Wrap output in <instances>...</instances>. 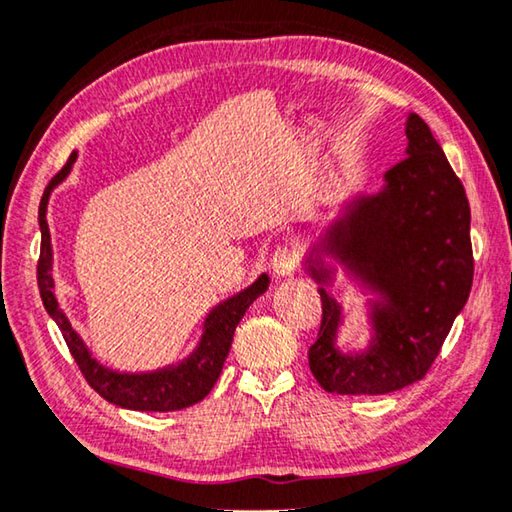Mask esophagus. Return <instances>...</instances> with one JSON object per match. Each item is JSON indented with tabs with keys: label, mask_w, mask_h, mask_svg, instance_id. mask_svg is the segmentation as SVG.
I'll return each instance as SVG.
<instances>
[{
	"label": "esophagus",
	"mask_w": 512,
	"mask_h": 512,
	"mask_svg": "<svg viewBox=\"0 0 512 512\" xmlns=\"http://www.w3.org/2000/svg\"><path fill=\"white\" fill-rule=\"evenodd\" d=\"M299 265V251L290 245L276 247L272 254V270L276 276H290Z\"/></svg>",
	"instance_id": "esophagus-1"
}]
</instances>
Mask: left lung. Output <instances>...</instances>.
Masks as SVG:
<instances>
[{
  "label": "left lung",
  "instance_id": "8db88e82",
  "mask_svg": "<svg viewBox=\"0 0 512 512\" xmlns=\"http://www.w3.org/2000/svg\"><path fill=\"white\" fill-rule=\"evenodd\" d=\"M406 158L390 167L376 195L358 197L322 233L320 249L347 267L370 299L374 338L365 351L342 354V306L326 288L322 324L308 365L326 392L388 395L431 370L474 279L469 201L445 152L420 115L406 122ZM306 270L329 286L333 270L320 251Z\"/></svg>",
  "mask_w": 512,
  "mask_h": 512
}]
</instances>
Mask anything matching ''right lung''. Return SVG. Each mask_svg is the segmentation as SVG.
I'll use <instances>...</instances> for the list:
<instances>
[{
	"mask_svg": "<svg viewBox=\"0 0 512 512\" xmlns=\"http://www.w3.org/2000/svg\"><path fill=\"white\" fill-rule=\"evenodd\" d=\"M74 161H77V152L70 154L63 170L49 181L38 208L40 236H43L40 238L38 258V288L40 297H43L45 311L56 322L58 329H61L65 345L70 349L72 358L77 360L79 370L86 376L90 388L99 392L106 401L129 410H147V413H170V410H181L197 404V401L204 399L213 390L215 381L220 379L222 365L226 356H229L236 326L245 317L247 308L270 286V276L261 274L249 288L222 301V304H217L206 317L204 333H201L197 349L186 360H181L179 365H167L163 370L138 374L108 370L97 358H92L86 342L81 340V335L72 329L70 320L58 308L54 295V254L52 236H49L47 226V201L52 190L70 174Z\"/></svg>",
	"mask_w": 512,
	"mask_h": 512,
	"instance_id": "right-lung-1",
	"label": "right lung"
}]
</instances>
